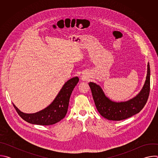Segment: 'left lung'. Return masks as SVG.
<instances>
[{
	"mask_svg": "<svg viewBox=\"0 0 158 158\" xmlns=\"http://www.w3.org/2000/svg\"><path fill=\"white\" fill-rule=\"evenodd\" d=\"M93 99L99 114L111 121L127 119L139 112L147 102L150 91V67L148 64L146 79L140 93L134 98L126 101L116 102L107 98L101 87L96 83L90 82Z\"/></svg>",
	"mask_w": 158,
	"mask_h": 158,
	"instance_id": "1",
	"label": "left lung"
}]
</instances>
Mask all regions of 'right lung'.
<instances>
[{
  "mask_svg": "<svg viewBox=\"0 0 158 158\" xmlns=\"http://www.w3.org/2000/svg\"><path fill=\"white\" fill-rule=\"evenodd\" d=\"M79 80L77 77H74L67 81L52 102L46 108L35 113H24L19 110L14 104L13 106L18 114L27 123L44 126L54 124L65 116L71 95Z\"/></svg>",
  "mask_w": 158,
  "mask_h": 158,
  "instance_id": "add662e5",
  "label": "right lung"
}]
</instances>
